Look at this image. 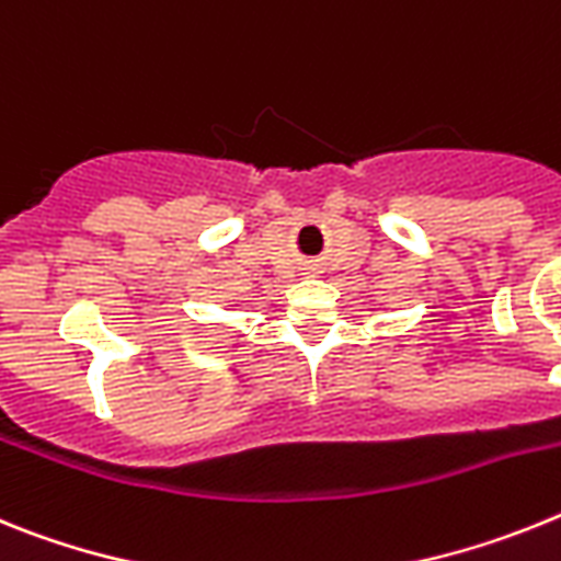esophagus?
Listing matches in <instances>:
<instances>
[{"instance_id":"1","label":"esophagus","mask_w":561,"mask_h":561,"mask_svg":"<svg viewBox=\"0 0 561 561\" xmlns=\"http://www.w3.org/2000/svg\"><path fill=\"white\" fill-rule=\"evenodd\" d=\"M301 271H305V274H308V276L319 274V267H316V265H305V267H301Z\"/></svg>"}]
</instances>
